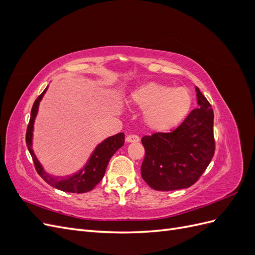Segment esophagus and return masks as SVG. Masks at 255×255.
<instances>
[{
	"mask_svg": "<svg viewBox=\"0 0 255 255\" xmlns=\"http://www.w3.org/2000/svg\"><path fill=\"white\" fill-rule=\"evenodd\" d=\"M126 140H127V142H138L140 139L137 135H128Z\"/></svg>",
	"mask_w": 255,
	"mask_h": 255,
	"instance_id": "1",
	"label": "esophagus"
}]
</instances>
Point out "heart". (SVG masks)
Masks as SVG:
<instances>
[{
	"label": "heart",
	"mask_w": 255,
	"mask_h": 255,
	"mask_svg": "<svg viewBox=\"0 0 255 255\" xmlns=\"http://www.w3.org/2000/svg\"><path fill=\"white\" fill-rule=\"evenodd\" d=\"M130 102L143 111L145 127L155 133H168L179 128L191 111L192 97L188 89L149 82L130 94Z\"/></svg>",
	"instance_id": "b5f03b06"
}]
</instances>
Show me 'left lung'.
<instances>
[{
    "instance_id": "1",
    "label": "left lung",
    "mask_w": 255,
    "mask_h": 255,
    "mask_svg": "<svg viewBox=\"0 0 255 255\" xmlns=\"http://www.w3.org/2000/svg\"><path fill=\"white\" fill-rule=\"evenodd\" d=\"M198 109L170 133L142 137L141 176L155 190L188 188L210 165L215 152L214 112L196 87Z\"/></svg>"
}]
</instances>
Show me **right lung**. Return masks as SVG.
<instances>
[{
	"instance_id": "right-lung-1",
	"label": "right lung",
	"mask_w": 255,
	"mask_h": 255,
	"mask_svg": "<svg viewBox=\"0 0 255 255\" xmlns=\"http://www.w3.org/2000/svg\"><path fill=\"white\" fill-rule=\"evenodd\" d=\"M47 90L48 87L43 90L42 94L38 97L36 99V101L34 102L26 130V145L34 160L36 170L38 174L54 188H57L66 192H78V194L90 191L103 179L106 167L109 165L111 157L123 144H125V134H116L114 136L107 137L102 142H100L95 148L94 152L90 154L87 163L85 164V166L82 169H80L78 172L66 176H55L53 174H50L49 172L44 170V168L40 164V161L38 160L33 150L34 123L37 117L40 101L42 100L45 92H47Z\"/></svg>"
}]
</instances>
